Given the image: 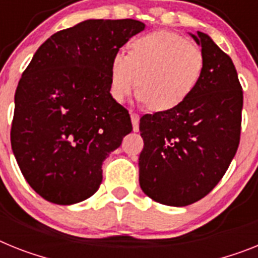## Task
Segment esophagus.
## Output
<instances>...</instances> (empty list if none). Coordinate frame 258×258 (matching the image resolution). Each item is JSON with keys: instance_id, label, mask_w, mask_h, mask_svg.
Masks as SVG:
<instances>
[{"instance_id": "1", "label": "esophagus", "mask_w": 258, "mask_h": 258, "mask_svg": "<svg viewBox=\"0 0 258 258\" xmlns=\"http://www.w3.org/2000/svg\"><path fill=\"white\" fill-rule=\"evenodd\" d=\"M139 114H136V112H131V122H133V128L135 133L139 131Z\"/></svg>"}]
</instances>
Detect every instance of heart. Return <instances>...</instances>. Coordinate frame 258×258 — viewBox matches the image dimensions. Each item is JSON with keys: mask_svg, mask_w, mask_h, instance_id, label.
Segmentation results:
<instances>
[{"mask_svg": "<svg viewBox=\"0 0 258 258\" xmlns=\"http://www.w3.org/2000/svg\"><path fill=\"white\" fill-rule=\"evenodd\" d=\"M205 56L198 45L174 32L159 30L130 42L110 62V94L124 103L139 85V99L156 112L174 110L198 88Z\"/></svg>", "mask_w": 258, "mask_h": 258, "instance_id": "1", "label": "heart"}]
</instances>
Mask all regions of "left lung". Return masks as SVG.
Returning a JSON list of instances; mask_svg holds the SVG:
<instances>
[{
	"instance_id": "left-lung-1",
	"label": "left lung",
	"mask_w": 258,
	"mask_h": 258,
	"mask_svg": "<svg viewBox=\"0 0 258 258\" xmlns=\"http://www.w3.org/2000/svg\"><path fill=\"white\" fill-rule=\"evenodd\" d=\"M192 38L205 56L196 92L177 109L140 118V187L168 206L205 198L228 169L241 133L243 88L232 60L206 34Z\"/></svg>"
}]
</instances>
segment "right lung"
Listing matches in <instances>:
<instances>
[{"instance_id":"add662e5","label":"right lung","mask_w":258,"mask_h":258,"mask_svg":"<svg viewBox=\"0 0 258 258\" xmlns=\"http://www.w3.org/2000/svg\"><path fill=\"white\" fill-rule=\"evenodd\" d=\"M144 29L135 19H89L47 39L22 73L10 140L23 177L45 201L92 197L102 162L133 131L110 94V62Z\"/></svg>"}]
</instances>
